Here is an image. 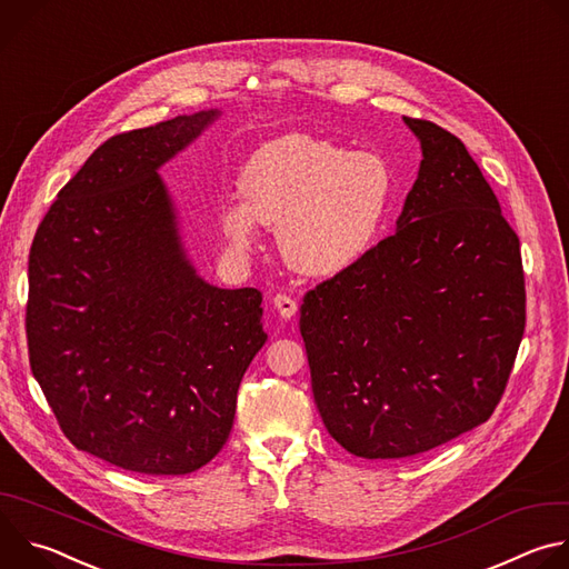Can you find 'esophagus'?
I'll return each instance as SVG.
<instances>
[{
  "label": "esophagus",
  "instance_id": "esophagus-1",
  "mask_svg": "<svg viewBox=\"0 0 569 569\" xmlns=\"http://www.w3.org/2000/svg\"><path fill=\"white\" fill-rule=\"evenodd\" d=\"M272 303H274V308H277V312L283 317V319H290V317H295L297 315V301L292 299V297H288V295H274L272 297Z\"/></svg>",
  "mask_w": 569,
  "mask_h": 569
}]
</instances>
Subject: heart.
I'll use <instances>...</instances> for the list:
<instances>
[{
  "label": "heart",
  "mask_w": 569,
  "mask_h": 569,
  "mask_svg": "<svg viewBox=\"0 0 569 569\" xmlns=\"http://www.w3.org/2000/svg\"><path fill=\"white\" fill-rule=\"evenodd\" d=\"M242 200L220 207L231 246L252 250L259 220L277 224L286 261L331 279L356 268L385 231L396 180L376 150H347L301 132L261 143L240 171Z\"/></svg>",
  "instance_id": "heart-1"
}]
</instances>
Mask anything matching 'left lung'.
<instances>
[{
	"label": "left lung",
	"instance_id": "obj_1",
	"mask_svg": "<svg viewBox=\"0 0 569 569\" xmlns=\"http://www.w3.org/2000/svg\"><path fill=\"white\" fill-rule=\"evenodd\" d=\"M421 167L396 233L303 297L329 435L362 459L428 452L489 421L525 333L520 240L448 130L402 117Z\"/></svg>",
	"mask_w": 569,
	"mask_h": 569
}]
</instances>
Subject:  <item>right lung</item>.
<instances>
[{"instance_id":"obj_1","label":"right lung","mask_w":569,"mask_h":569,"mask_svg":"<svg viewBox=\"0 0 569 569\" xmlns=\"http://www.w3.org/2000/svg\"><path fill=\"white\" fill-rule=\"evenodd\" d=\"M218 119L200 110L101 143L31 246V371L64 437L123 470L187 475L209 463L268 340L257 288L198 274L159 176Z\"/></svg>"}]
</instances>
